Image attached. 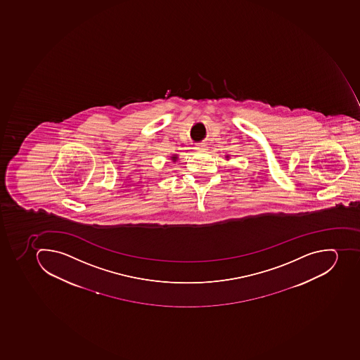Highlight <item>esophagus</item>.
Listing matches in <instances>:
<instances>
[{
  "label": "esophagus",
  "mask_w": 360,
  "mask_h": 360,
  "mask_svg": "<svg viewBox=\"0 0 360 360\" xmlns=\"http://www.w3.org/2000/svg\"><path fill=\"white\" fill-rule=\"evenodd\" d=\"M194 150L198 152H205L208 150V148H207V146L205 144H203V143H200V144H196L195 148H194Z\"/></svg>",
  "instance_id": "1"
}]
</instances>
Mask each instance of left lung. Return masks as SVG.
Wrapping results in <instances>:
<instances>
[{
	"mask_svg": "<svg viewBox=\"0 0 360 360\" xmlns=\"http://www.w3.org/2000/svg\"><path fill=\"white\" fill-rule=\"evenodd\" d=\"M226 158H227V159H229V155H226Z\"/></svg>",
	"mask_w": 360,
	"mask_h": 360,
	"instance_id": "obj_1",
	"label": "left lung"
}]
</instances>
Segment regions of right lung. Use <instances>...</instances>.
I'll return each instance as SVG.
<instances>
[{
    "label": "right lung",
    "instance_id": "add662e5",
    "mask_svg": "<svg viewBox=\"0 0 360 360\" xmlns=\"http://www.w3.org/2000/svg\"><path fill=\"white\" fill-rule=\"evenodd\" d=\"M177 158H179V155H172V160L174 161V162H175L176 160H177Z\"/></svg>",
    "mask_w": 360,
    "mask_h": 360
}]
</instances>
